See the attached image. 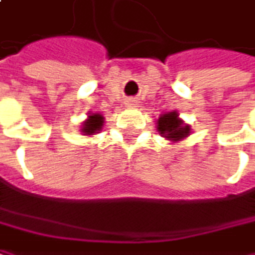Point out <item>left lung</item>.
Segmentation results:
<instances>
[{"instance_id": "left-lung-1", "label": "left lung", "mask_w": 255, "mask_h": 255, "mask_svg": "<svg viewBox=\"0 0 255 255\" xmlns=\"http://www.w3.org/2000/svg\"><path fill=\"white\" fill-rule=\"evenodd\" d=\"M157 131L159 134H162L166 138H170L171 141H180L184 136L188 135L190 128L183 127L181 121L177 119V113L171 112V113L163 114L159 121H157Z\"/></svg>"}]
</instances>
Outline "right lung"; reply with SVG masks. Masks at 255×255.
Segmentation results:
<instances>
[{"instance_id":"obj_1","label":"right lung","mask_w":255,"mask_h":255,"mask_svg":"<svg viewBox=\"0 0 255 255\" xmlns=\"http://www.w3.org/2000/svg\"><path fill=\"white\" fill-rule=\"evenodd\" d=\"M102 126H103V117L100 114H92V116H89V120L84 124L82 131L86 135H92L96 131H100Z\"/></svg>"}]
</instances>
